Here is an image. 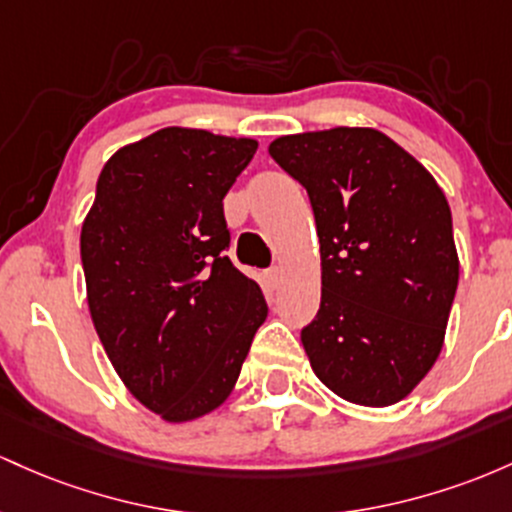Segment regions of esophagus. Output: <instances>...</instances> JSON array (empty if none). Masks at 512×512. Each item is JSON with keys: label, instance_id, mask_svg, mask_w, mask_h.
<instances>
[{"label": "esophagus", "instance_id": "esophagus-1", "mask_svg": "<svg viewBox=\"0 0 512 512\" xmlns=\"http://www.w3.org/2000/svg\"><path fill=\"white\" fill-rule=\"evenodd\" d=\"M266 278H268V283H271V287H278L280 283H283V268L280 266L271 268V271L266 273Z\"/></svg>", "mask_w": 512, "mask_h": 512}]
</instances>
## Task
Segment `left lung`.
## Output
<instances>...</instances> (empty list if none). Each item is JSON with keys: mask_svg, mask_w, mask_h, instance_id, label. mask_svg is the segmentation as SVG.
Listing matches in <instances>:
<instances>
[{"mask_svg": "<svg viewBox=\"0 0 512 512\" xmlns=\"http://www.w3.org/2000/svg\"><path fill=\"white\" fill-rule=\"evenodd\" d=\"M271 157L307 188L321 304L302 329L314 375L350 404L392 406L438 360L459 280L438 181L375 128L283 135Z\"/></svg>", "mask_w": 512, "mask_h": 512, "instance_id": "1", "label": "left lung"}]
</instances>
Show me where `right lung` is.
Returning <instances> with one entry per match:
<instances>
[{
    "label": "right lung",
    "mask_w": 512,
    "mask_h": 512,
    "mask_svg": "<svg viewBox=\"0 0 512 512\" xmlns=\"http://www.w3.org/2000/svg\"><path fill=\"white\" fill-rule=\"evenodd\" d=\"M256 147L195 128L152 132L108 159L84 217L94 329L128 392L169 423L225 404L268 317L261 287L225 256L222 200Z\"/></svg>",
    "instance_id": "right-lung-1"
}]
</instances>
